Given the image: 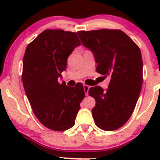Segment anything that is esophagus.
<instances>
[{
  "mask_svg": "<svg viewBox=\"0 0 160 160\" xmlns=\"http://www.w3.org/2000/svg\"><path fill=\"white\" fill-rule=\"evenodd\" d=\"M83 89H84V92H85L86 95H88V94H89V86H87V85H83Z\"/></svg>",
  "mask_w": 160,
  "mask_h": 160,
  "instance_id": "1",
  "label": "esophagus"
}]
</instances>
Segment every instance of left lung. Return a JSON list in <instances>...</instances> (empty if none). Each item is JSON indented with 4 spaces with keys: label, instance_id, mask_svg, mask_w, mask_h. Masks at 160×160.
I'll list each match as a JSON object with an SVG mask.
<instances>
[{
    "label": "left lung",
    "instance_id": "8db88e82",
    "mask_svg": "<svg viewBox=\"0 0 160 160\" xmlns=\"http://www.w3.org/2000/svg\"><path fill=\"white\" fill-rule=\"evenodd\" d=\"M84 47L92 52L96 71L111 80L107 90L91 87L89 95L95 99L92 110L95 123L104 131L122 127L132 114L143 82V62L139 47L120 30L80 31Z\"/></svg>",
    "mask_w": 160,
    "mask_h": 160
}]
</instances>
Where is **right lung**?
Here are the masks:
<instances>
[{
    "instance_id": "1",
    "label": "right lung",
    "mask_w": 160,
    "mask_h": 160,
    "mask_svg": "<svg viewBox=\"0 0 160 160\" xmlns=\"http://www.w3.org/2000/svg\"><path fill=\"white\" fill-rule=\"evenodd\" d=\"M80 45L75 32L48 29L28 45L24 55L22 82L27 98L38 120L53 131L74 126L85 97L80 82L71 87L58 81L68 57Z\"/></svg>"
}]
</instances>
